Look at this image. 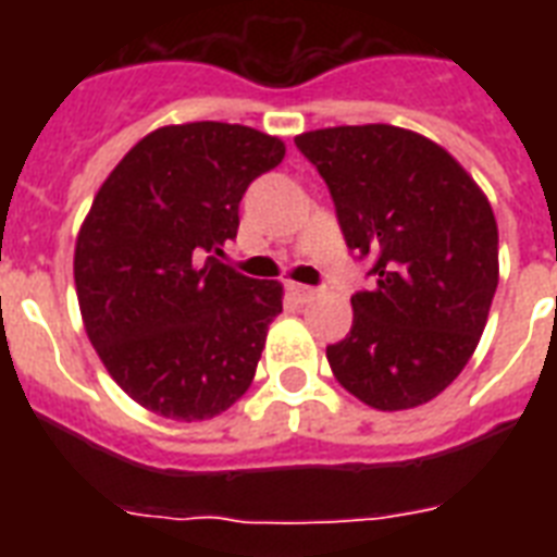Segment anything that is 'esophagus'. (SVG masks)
<instances>
[{
    "mask_svg": "<svg viewBox=\"0 0 557 557\" xmlns=\"http://www.w3.org/2000/svg\"><path fill=\"white\" fill-rule=\"evenodd\" d=\"M288 292L300 300V304H306V300H312V297H318V288L314 286H304V283H288Z\"/></svg>",
    "mask_w": 557,
    "mask_h": 557,
    "instance_id": "esophagus-1",
    "label": "esophagus"
}]
</instances>
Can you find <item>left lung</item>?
Returning <instances> with one entry per match:
<instances>
[{"mask_svg": "<svg viewBox=\"0 0 557 557\" xmlns=\"http://www.w3.org/2000/svg\"><path fill=\"white\" fill-rule=\"evenodd\" d=\"M330 187L372 286L326 358L356 398L407 410L440 396L474 356L497 292V222L474 178L424 135L389 124L295 138Z\"/></svg>", "mask_w": 557, "mask_h": 557, "instance_id": "1", "label": "left lung"}]
</instances>
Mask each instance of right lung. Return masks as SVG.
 <instances>
[{
    "instance_id": "1",
    "label": "right lung",
    "mask_w": 557,
    "mask_h": 557,
    "mask_svg": "<svg viewBox=\"0 0 557 557\" xmlns=\"http://www.w3.org/2000/svg\"><path fill=\"white\" fill-rule=\"evenodd\" d=\"M280 138L199 121L135 144L98 190L74 248L91 347L117 387L176 422L213 419L251 387L283 286L219 262Z\"/></svg>"
}]
</instances>
